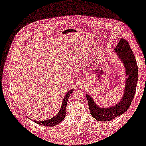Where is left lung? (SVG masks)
<instances>
[{
    "instance_id": "obj_1",
    "label": "left lung",
    "mask_w": 146,
    "mask_h": 146,
    "mask_svg": "<svg viewBox=\"0 0 146 146\" xmlns=\"http://www.w3.org/2000/svg\"><path fill=\"white\" fill-rule=\"evenodd\" d=\"M125 68L126 78L123 95L119 102L113 106L103 108L97 105L93 98L86 94L91 116L98 121H110L128 109L134 97L138 81V66L135 56L127 40L120 39L114 49Z\"/></svg>"
}]
</instances>
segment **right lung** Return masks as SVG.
<instances>
[{
	"instance_id": "obj_1",
	"label": "right lung",
	"mask_w": 146,
	"mask_h": 146,
	"mask_svg": "<svg viewBox=\"0 0 146 146\" xmlns=\"http://www.w3.org/2000/svg\"><path fill=\"white\" fill-rule=\"evenodd\" d=\"M73 92V89H72V90H69L68 92L66 94L64 99H63V100H62L61 107L60 109L59 112L52 118H50V119L46 120H33L32 119H30L29 117L28 118L30 120L35 122V123L39 124V125H43V126H54L58 125L61 122H62L65 117L66 114V107H67V101Z\"/></svg>"
}]
</instances>
